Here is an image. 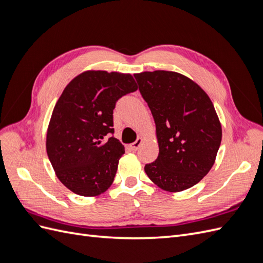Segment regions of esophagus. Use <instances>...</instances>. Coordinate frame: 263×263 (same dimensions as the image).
I'll use <instances>...</instances> for the list:
<instances>
[{"mask_svg":"<svg viewBox=\"0 0 263 263\" xmlns=\"http://www.w3.org/2000/svg\"><path fill=\"white\" fill-rule=\"evenodd\" d=\"M142 144V138H137V140L136 141H134L133 142V144L129 146L130 147V149L132 150H135V151H136V150H138V148L140 147V145Z\"/></svg>","mask_w":263,"mask_h":263,"instance_id":"1","label":"esophagus"}]
</instances>
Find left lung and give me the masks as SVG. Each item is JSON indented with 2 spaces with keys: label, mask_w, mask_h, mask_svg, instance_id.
Masks as SVG:
<instances>
[{
  "label": "left lung",
  "mask_w": 263,
  "mask_h": 263,
  "mask_svg": "<svg viewBox=\"0 0 263 263\" xmlns=\"http://www.w3.org/2000/svg\"><path fill=\"white\" fill-rule=\"evenodd\" d=\"M156 123L159 155L145 165L168 192L195 185L209 173L221 141V126L209 95L191 79L157 70L134 76Z\"/></svg>",
  "instance_id": "8db88e82"
}]
</instances>
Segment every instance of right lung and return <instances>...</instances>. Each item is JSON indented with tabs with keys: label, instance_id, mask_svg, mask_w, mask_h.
Masks as SVG:
<instances>
[{
	"label": "right lung",
	"instance_id": "right-lung-1",
	"mask_svg": "<svg viewBox=\"0 0 263 263\" xmlns=\"http://www.w3.org/2000/svg\"><path fill=\"white\" fill-rule=\"evenodd\" d=\"M138 86L132 74L85 71L63 90L47 132V155L73 193L97 196L112 184L124 146L114 138L113 110Z\"/></svg>",
	"mask_w": 263,
	"mask_h": 263
}]
</instances>
